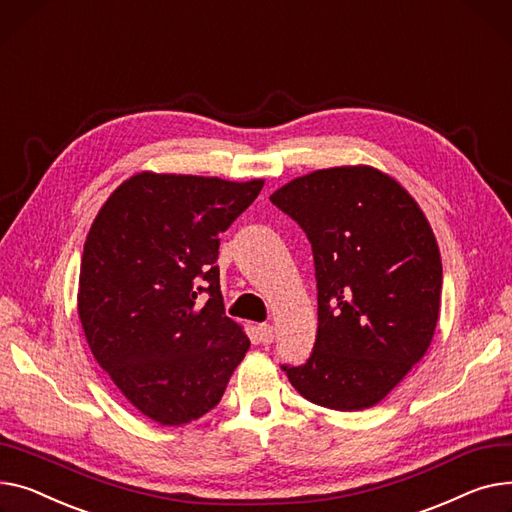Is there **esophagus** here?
Returning <instances> with one entry per match:
<instances>
[{
    "mask_svg": "<svg viewBox=\"0 0 512 512\" xmlns=\"http://www.w3.org/2000/svg\"><path fill=\"white\" fill-rule=\"evenodd\" d=\"M258 337L262 341V345H270L275 339V333H273V326L270 324H258Z\"/></svg>",
    "mask_w": 512,
    "mask_h": 512,
    "instance_id": "esophagus-1",
    "label": "esophagus"
}]
</instances>
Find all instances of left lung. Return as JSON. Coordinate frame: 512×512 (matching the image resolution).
<instances>
[{
  "instance_id": "1",
  "label": "left lung",
  "mask_w": 512,
  "mask_h": 512,
  "mask_svg": "<svg viewBox=\"0 0 512 512\" xmlns=\"http://www.w3.org/2000/svg\"><path fill=\"white\" fill-rule=\"evenodd\" d=\"M270 202L308 235L318 289L308 362L281 368L316 405L374 407L434 337L442 262L426 215L399 182L368 165L297 177Z\"/></svg>"
}]
</instances>
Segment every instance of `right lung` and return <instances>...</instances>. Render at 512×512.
Here are the masks:
<instances>
[{
    "mask_svg": "<svg viewBox=\"0 0 512 512\" xmlns=\"http://www.w3.org/2000/svg\"><path fill=\"white\" fill-rule=\"evenodd\" d=\"M264 179L138 173L103 204L80 264L78 316L122 395L161 426L213 409L250 349L225 316L219 235Z\"/></svg>",
    "mask_w": 512,
    "mask_h": 512,
    "instance_id": "obj_1",
    "label": "right lung"
}]
</instances>
